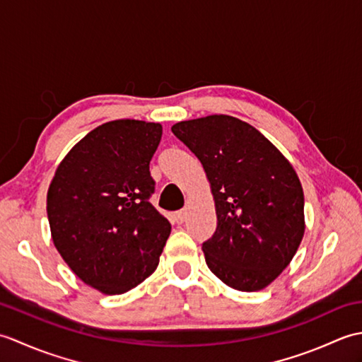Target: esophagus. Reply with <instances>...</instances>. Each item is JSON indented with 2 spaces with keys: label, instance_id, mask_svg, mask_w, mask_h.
I'll use <instances>...</instances> for the list:
<instances>
[{
  "label": "esophagus",
  "instance_id": "obj_1",
  "mask_svg": "<svg viewBox=\"0 0 362 362\" xmlns=\"http://www.w3.org/2000/svg\"><path fill=\"white\" fill-rule=\"evenodd\" d=\"M185 219H187V210H180V211L174 213V221L177 222V224H183Z\"/></svg>",
  "mask_w": 362,
  "mask_h": 362
}]
</instances>
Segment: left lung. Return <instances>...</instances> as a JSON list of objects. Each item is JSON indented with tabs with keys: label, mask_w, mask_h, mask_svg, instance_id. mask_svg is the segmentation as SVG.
I'll list each match as a JSON object with an SVG mask.
<instances>
[{
	"label": "left lung",
	"mask_w": 362,
	"mask_h": 362,
	"mask_svg": "<svg viewBox=\"0 0 362 362\" xmlns=\"http://www.w3.org/2000/svg\"><path fill=\"white\" fill-rule=\"evenodd\" d=\"M173 134L201 160L216 209V232L202 245L206 266L227 286H269L294 258L305 233L302 183L289 160L228 115L180 121Z\"/></svg>",
	"instance_id": "obj_1"
}]
</instances>
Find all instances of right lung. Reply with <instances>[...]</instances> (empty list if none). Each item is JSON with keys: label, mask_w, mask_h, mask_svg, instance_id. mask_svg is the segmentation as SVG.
I'll list each match as a JSON object with an SVG mask.
<instances>
[{"label": "right lung", "mask_w": 362, "mask_h": 362, "mask_svg": "<svg viewBox=\"0 0 362 362\" xmlns=\"http://www.w3.org/2000/svg\"><path fill=\"white\" fill-rule=\"evenodd\" d=\"M161 134L158 122H104L73 146L49 183L52 243L68 267L105 296L148 279L171 233L149 202V163Z\"/></svg>", "instance_id": "right-lung-1"}]
</instances>
